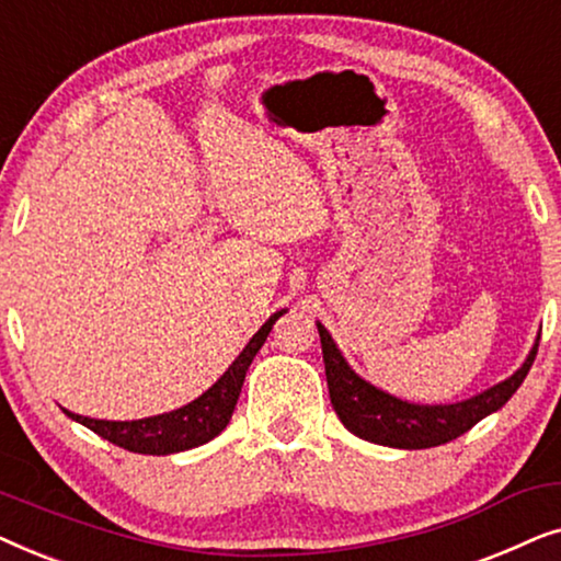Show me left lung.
<instances>
[{"label": "left lung", "instance_id": "1", "mask_svg": "<svg viewBox=\"0 0 561 561\" xmlns=\"http://www.w3.org/2000/svg\"><path fill=\"white\" fill-rule=\"evenodd\" d=\"M317 329L321 336V355H324L329 398H332V405L344 428L359 439L396 449L439 447V444H447L470 432L478 421L508 403V398L516 393L531 370L536 352H539V340H536L526 363L508 380L488 388L485 393L449 405H419L401 401V398L359 378L347 365V359L342 357V352L336 350L332 334L321 324H317Z\"/></svg>", "mask_w": 561, "mask_h": 561}]
</instances>
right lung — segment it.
Returning <instances> with one entry per match:
<instances>
[{
    "instance_id": "1",
    "label": "right lung",
    "mask_w": 561,
    "mask_h": 561,
    "mask_svg": "<svg viewBox=\"0 0 561 561\" xmlns=\"http://www.w3.org/2000/svg\"><path fill=\"white\" fill-rule=\"evenodd\" d=\"M283 313L286 311H275L257 329V334L240 352V357L229 365V370L204 396H198L188 405H181V409L171 413H160V416L137 421H104L79 416V413H71L66 409L64 411L73 421H79V424L102 436V439L117 444V447L127 451H137V455H175V451L202 447V444L211 442L214 436L227 428L237 405V398H240L248 367L252 365V359H255L260 347L267 340V334H271L273 324Z\"/></svg>"
}]
</instances>
